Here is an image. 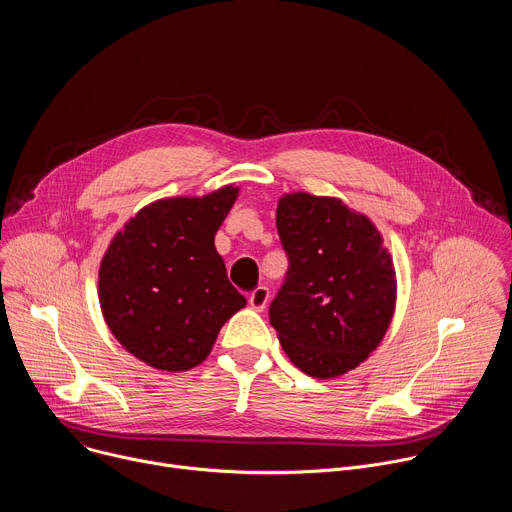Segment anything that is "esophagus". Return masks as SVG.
Segmentation results:
<instances>
[{
  "instance_id": "34e87169",
  "label": "esophagus",
  "mask_w": 512,
  "mask_h": 512,
  "mask_svg": "<svg viewBox=\"0 0 512 512\" xmlns=\"http://www.w3.org/2000/svg\"><path fill=\"white\" fill-rule=\"evenodd\" d=\"M267 302H269V289H267L265 285H259V287H255V289L251 291L249 304H251V308H253V310L263 312V310H265V306H267Z\"/></svg>"
}]
</instances>
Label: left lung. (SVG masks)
I'll return each mask as SVG.
<instances>
[{
  "instance_id": "8db88e82",
  "label": "left lung",
  "mask_w": 512,
  "mask_h": 512,
  "mask_svg": "<svg viewBox=\"0 0 512 512\" xmlns=\"http://www.w3.org/2000/svg\"><path fill=\"white\" fill-rule=\"evenodd\" d=\"M275 223L289 267L269 322L300 371L340 377L367 360L391 324V255L369 218L338 198L285 194Z\"/></svg>"
}]
</instances>
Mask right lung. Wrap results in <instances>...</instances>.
<instances>
[{"mask_svg":"<svg viewBox=\"0 0 512 512\" xmlns=\"http://www.w3.org/2000/svg\"><path fill=\"white\" fill-rule=\"evenodd\" d=\"M237 194L225 186L202 198L152 202L115 235L101 261L103 318L121 346L154 369L196 367L247 304L214 247Z\"/></svg>","mask_w":512,"mask_h":512,"instance_id":"1","label":"right lung"}]
</instances>
